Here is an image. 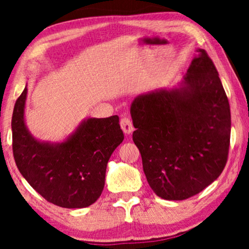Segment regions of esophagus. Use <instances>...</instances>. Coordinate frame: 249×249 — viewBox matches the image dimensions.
<instances>
[{
    "instance_id": "34e87169",
    "label": "esophagus",
    "mask_w": 249,
    "mask_h": 249,
    "mask_svg": "<svg viewBox=\"0 0 249 249\" xmlns=\"http://www.w3.org/2000/svg\"><path fill=\"white\" fill-rule=\"evenodd\" d=\"M120 125H121V129L124 130V134H131L132 131H134V127H132V122L130 120V118L128 117H124L120 120Z\"/></svg>"
}]
</instances>
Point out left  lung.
I'll use <instances>...</instances> for the list:
<instances>
[{
  "mask_svg": "<svg viewBox=\"0 0 249 249\" xmlns=\"http://www.w3.org/2000/svg\"><path fill=\"white\" fill-rule=\"evenodd\" d=\"M197 52L181 87L139 95L131 104L132 139L149 186L163 199L200 193L228 161L229 101L209 54Z\"/></svg>",
  "mask_w": 249,
  "mask_h": 249,
  "instance_id": "1",
  "label": "left lung"
}]
</instances>
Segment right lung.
<instances>
[{"label":"right lung","mask_w":249,"mask_h":249,"mask_svg":"<svg viewBox=\"0 0 249 249\" xmlns=\"http://www.w3.org/2000/svg\"><path fill=\"white\" fill-rule=\"evenodd\" d=\"M26 97L27 88L17 98L11 121L12 151L20 173L54 205H91L103 192L108 159L124 138L119 117L90 118L61 144L40 142L26 128Z\"/></svg>","instance_id":"obj_1"}]
</instances>
